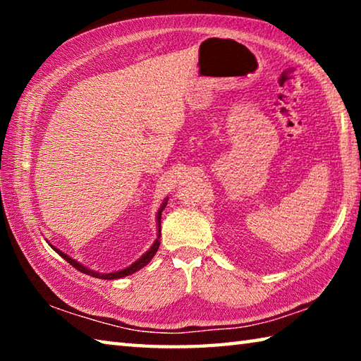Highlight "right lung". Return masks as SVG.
Returning a JSON list of instances; mask_svg holds the SVG:
<instances>
[{
  "label": "right lung",
  "mask_w": 361,
  "mask_h": 361,
  "mask_svg": "<svg viewBox=\"0 0 361 361\" xmlns=\"http://www.w3.org/2000/svg\"><path fill=\"white\" fill-rule=\"evenodd\" d=\"M166 205H167V199L164 200L162 205H161V209L157 210V215H156V221H157V239L154 240V243H152L151 248H149L148 252H146V253L142 256V258H138L135 262H132V264H130L129 267H126V269H121V271L109 272V274H102V272L92 271V269L85 267L84 264H81V262H78L76 259L70 258V256L66 255V253L60 252L59 248H56V247H54V245H51V243H49V245H51V247L54 248V252H57L60 256H62V258H63L66 262H70V264H71L73 267H76L79 272H82V274H87V276H92V277H97V279H103V280H116V279L127 277V276H130V274H133V272L140 271V269H142V267H145L146 264H148V262L152 259V256H154V255H156V252H157V250H159V245H161V242H159V237H161V215H162V210L166 209Z\"/></svg>",
  "instance_id": "obj_1"
}]
</instances>
